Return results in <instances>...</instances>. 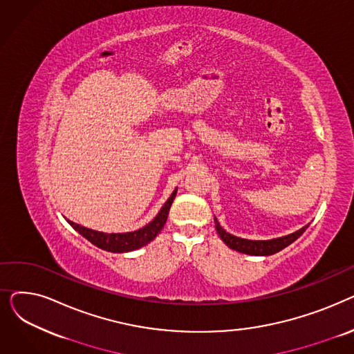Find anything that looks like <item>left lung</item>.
<instances>
[{"instance_id": "8db88e82", "label": "left lung", "mask_w": 354, "mask_h": 354, "mask_svg": "<svg viewBox=\"0 0 354 354\" xmlns=\"http://www.w3.org/2000/svg\"><path fill=\"white\" fill-rule=\"evenodd\" d=\"M215 219V228L218 235L221 236V239L231 248L235 250L238 252L243 254H250V255H272L278 251H281L283 248L288 247L290 244H292L297 238H300L304 231L308 228V225L303 227L301 230H299L294 234H290L287 236H281L277 239H270V241H250V239H244V238H238L234 236L231 234H228L224 228L219 225V222L216 218Z\"/></svg>"}]
</instances>
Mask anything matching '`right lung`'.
I'll return each mask as SVG.
<instances>
[{
  "label": "right lung",
  "mask_w": 354,
  "mask_h": 354,
  "mask_svg": "<svg viewBox=\"0 0 354 354\" xmlns=\"http://www.w3.org/2000/svg\"><path fill=\"white\" fill-rule=\"evenodd\" d=\"M175 196H176V189L172 192L169 199L165 202V205L162 207V209L156 215V218L152 222H149L146 227H143L138 231H133V232L104 234V232L84 228L79 224H74V222H71L68 219H67V222L80 235H83L86 239H88L93 245H96L102 250H106V251H110V252L133 251V250H138V248L151 243V241L155 239V236L162 231Z\"/></svg>",
  "instance_id": "1"
}]
</instances>
